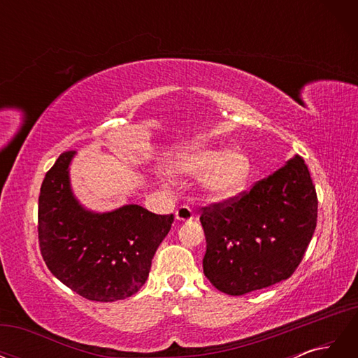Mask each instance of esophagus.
<instances>
[{
	"instance_id": "34e87169",
	"label": "esophagus",
	"mask_w": 358,
	"mask_h": 358,
	"mask_svg": "<svg viewBox=\"0 0 358 358\" xmlns=\"http://www.w3.org/2000/svg\"><path fill=\"white\" fill-rule=\"evenodd\" d=\"M175 215L178 221H191L194 218V210L188 204H182Z\"/></svg>"
}]
</instances>
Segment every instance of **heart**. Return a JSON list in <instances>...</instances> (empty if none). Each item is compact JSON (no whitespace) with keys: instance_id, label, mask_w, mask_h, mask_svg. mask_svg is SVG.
Segmentation results:
<instances>
[{"instance_id":"1","label":"heart","mask_w":358,"mask_h":358,"mask_svg":"<svg viewBox=\"0 0 358 358\" xmlns=\"http://www.w3.org/2000/svg\"><path fill=\"white\" fill-rule=\"evenodd\" d=\"M179 169L203 178V188L215 200H229L242 194L251 180V161L234 150L194 148L179 161Z\"/></svg>"}]
</instances>
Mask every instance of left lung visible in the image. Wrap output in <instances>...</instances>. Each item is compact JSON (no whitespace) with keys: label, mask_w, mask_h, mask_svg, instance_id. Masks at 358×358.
<instances>
[{"label":"left lung","mask_w":358,"mask_h":358,"mask_svg":"<svg viewBox=\"0 0 358 358\" xmlns=\"http://www.w3.org/2000/svg\"><path fill=\"white\" fill-rule=\"evenodd\" d=\"M317 218L315 185L297 155L249 191L201 208L206 278L230 296L288 279L305 257Z\"/></svg>","instance_id":"8db88e82"}]
</instances>
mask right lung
Listing matches in <instances>:
<instances>
[{
	"instance_id": "obj_1",
	"label": "right lung",
	"mask_w": 358,
	"mask_h": 358,
	"mask_svg": "<svg viewBox=\"0 0 358 358\" xmlns=\"http://www.w3.org/2000/svg\"><path fill=\"white\" fill-rule=\"evenodd\" d=\"M74 150L62 152L43 179L38 196V245L64 285L95 301L131 297L149 276L157 248L175 216L137 204L113 212L83 209L70 189Z\"/></svg>"
}]
</instances>
